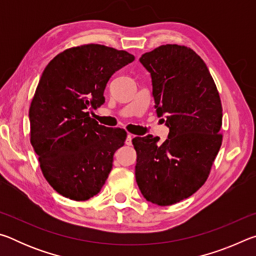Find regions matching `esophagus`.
Here are the masks:
<instances>
[{
  "label": "esophagus",
  "instance_id": "34e87169",
  "mask_svg": "<svg viewBox=\"0 0 256 256\" xmlns=\"http://www.w3.org/2000/svg\"><path fill=\"white\" fill-rule=\"evenodd\" d=\"M133 134H131V133H128V136H126V140H125V144H128V146H131L132 144V138H133Z\"/></svg>",
  "mask_w": 256,
  "mask_h": 256
}]
</instances>
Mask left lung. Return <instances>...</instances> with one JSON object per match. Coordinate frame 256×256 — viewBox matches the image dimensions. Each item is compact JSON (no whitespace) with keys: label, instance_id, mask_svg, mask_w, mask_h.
Segmentation results:
<instances>
[{"label":"left lung","instance_id":"left-lung-1","mask_svg":"<svg viewBox=\"0 0 256 256\" xmlns=\"http://www.w3.org/2000/svg\"><path fill=\"white\" fill-rule=\"evenodd\" d=\"M152 80L154 107L168 138H134L136 180L146 201L172 206L206 183L222 142V106L203 60L193 50L162 45L140 58Z\"/></svg>","mask_w":256,"mask_h":256}]
</instances>
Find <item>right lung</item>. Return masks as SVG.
Masks as SVG:
<instances>
[{"mask_svg":"<svg viewBox=\"0 0 256 256\" xmlns=\"http://www.w3.org/2000/svg\"><path fill=\"white\" fill-rule=\"evenodd\" d=\"M133 60L125 50L88 44L56 55L42 72L29 108L30 142L60 196L86 201L105 184L126 132L99 125L89 110L105 102L108 80Z\"/></svg>","mask_w":256,"mask_h":256,"instance_id":"add662e5","label":"right lung"}]
</instances>
